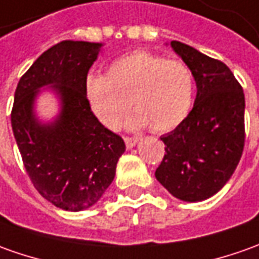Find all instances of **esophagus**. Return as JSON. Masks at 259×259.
Listing matches in <instances>:
<instances>
[{"label": "esophagus", "instance_id": "esophagus-1", "mask_svg": "<svg viewBox=\"0 0 259 259\" xmlns=\"http://www.w3.org/2000/svg\"><path fill=\"white\" fill-rule=\"evenodd\" d=\"M137 142H139V139H136V137H124V143H126V147H127V149L135 147Z\"/></svg>", "mask_w": 259, "mask_h": 259}]
</instances>
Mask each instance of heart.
Returning a JSON list of instances; mask_svg holds the SVG:
<instances>
[{"label":"heart","mask_w":259,"mask_h":259,"mask_svg":"<svg viewBox=\"0 0 259 259\" xmlns=\"http://www.w3.org/2000/svg\"><path fill=\"white\" fill-rule=\"evenodd\" d=\"M85 96L105 127H119L130 105L136 113L129 127L149 124L153 132L176 129L189 116L194 100V76L181 61L135 51L109 65L105 76H89Z\"/></svg>","instance_id":"heart-1"}]
</instances>
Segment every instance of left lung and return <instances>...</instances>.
Here are the masks:
<instances>
[{
    "label": "left lung",
    "instance_id": "1",
    "mask_svg": "<svg viewBox=\"0 0 259 259\" xmlns=\"http://www.w3.org/2000/svg\"><path fill=\"white\" fill-rule=\"evenodd\" d=\"M170 45L193 72L197 96L186 120L160 137L166 153L154 174L171 196L196 203L223 189L240 163L245 98L226 63L179 41Z\"/></svg>",
    "mask_w": 259,
    "mask_h": 259
}]
</instances>
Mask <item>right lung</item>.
Listing matches in <instances>:
<instances>
[{
  "mask_svg": "<svg viewBox=\"0 0 259 259\" xmlns=\"http://www.w3.org/2000/svg\"><path fill=\"white\" fill-rule=\"evenodd\" d=\"M102 44L62 41L45 51L19 79L11 126L33 187L58 208L82 211L112 184L126 146L95 117L85 96L88 72ZM48 85L61 102L55 121L42 123L33 110Z\"/></svg>",
  "mask_w": 259,
  "mask_h": 259,
  "instance_id": "obj_1",
  "label": "right lung"
}]
</instances>
